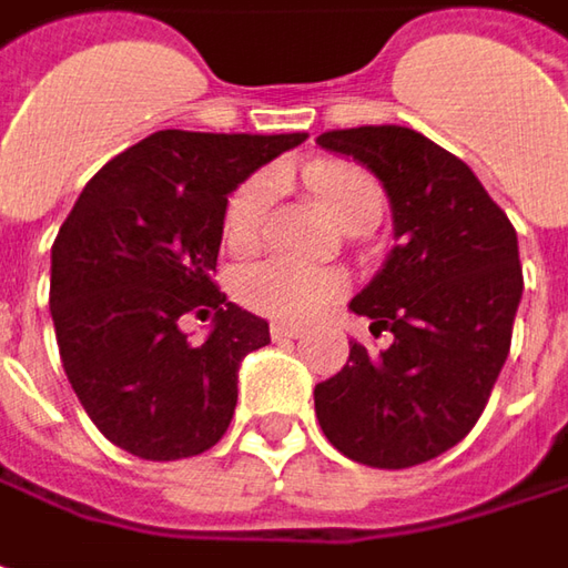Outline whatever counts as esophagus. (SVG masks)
<instances>
[{"label":"esophagus","mask_w":568,"mask_h":568,"mask_svg":"<svg viewBox=\"0 0 568 568\" xmlns=\"http://www.w3.org/2000/svg\"><path fill=\"white\" fill-rule=\"evenodd\" d=\"M270 333H273V339H298V336H302V327H298V324H285V321H273V324H270Z\"/></svg>","instance_id":"1"}]
</instances>
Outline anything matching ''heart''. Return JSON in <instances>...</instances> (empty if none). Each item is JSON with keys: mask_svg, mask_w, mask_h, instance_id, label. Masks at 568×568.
<instances>
[{"mask_svg": "<svg viewBox=\"0 0 568 568\" xmlns=\"http://www.w3.org/2000/svg\"><path fill=\"white\" fill-rule=\"evenodd\" d=\"M302 181L317 196L321 210L343 232L358 225H375L382 215V186L356 164L317 161L302 171ZM270 203H273V181L266 174L244 181L232 193L222 222V235L232 251L244 254L257 247ZM339 292H343L339 273L324 266L292 263V260H263L237 276V298L251 311L280 321H305L324 305H331Z\"/></svg>", "mask_w": 568, "mask_h": 568, "instance_id": "obj_1", "label": "heart"}]
</instances>
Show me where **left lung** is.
<instances>
[{
  "label": "left lung",
  "instance_id": "obj_1",
  "mask_svg": "<svg viewBox=\"0 0 568 568\" xmlns=\"http://www.w3.org/2000/svg\"><path fill=\"white\" fill-rule=\"evenodd\" d=\"M365 164L390 200L394 251L349 308L382 353L349 343L343 372L314 387L336 452L382 470L426 464L477 426L506 365L521 302L518 235L464 161L407 126L321 133Z\"/></svg>",
  "mask_w": 568,
  "mask_h": 568
}]
</instances>
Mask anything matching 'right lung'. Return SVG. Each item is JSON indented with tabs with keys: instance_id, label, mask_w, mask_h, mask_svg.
Masks as SVG:
<instances>
[{
	"instance_id": "right-lung-1",
	"label": "right lung",
	"mask_w": 568,
	"mask_h": 568,
	"mask_svg": "<svg viewBox=\"0 0 568 568\" xmlns=\"http://www.w3.org/2000/svg\"><path fill=\"white\" fill-rule=\"evenodd\" d=\"M305 133L161 130L111 159L53 241L50 314L91 423L142 460L210 452L237 404L241 358L270 324L212 283L229 193ZM215 313L203 344L180 317Z\"/></svg>"
}]
</instances>
